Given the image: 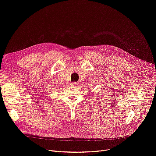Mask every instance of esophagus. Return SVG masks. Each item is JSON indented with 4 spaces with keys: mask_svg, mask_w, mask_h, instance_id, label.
I'll return each instance as SVG.
<instances>
[{
    "mask_svg": "<svg viewBox=\"0 0 156 156\" xmlns=\"http://www.w3.org/2000/svg\"><path fill=\"white\" fill-rule=\"evenodd\" d=\"M71 85L73 86V87H77L78 85V84L76 82H73V83H71Z\"/></svg>",
    "mask_w": 156,
    "mask_h": 156,
    "instance_id": "esophagus-1",
    "label": "esophagus"
}]
</instances>
